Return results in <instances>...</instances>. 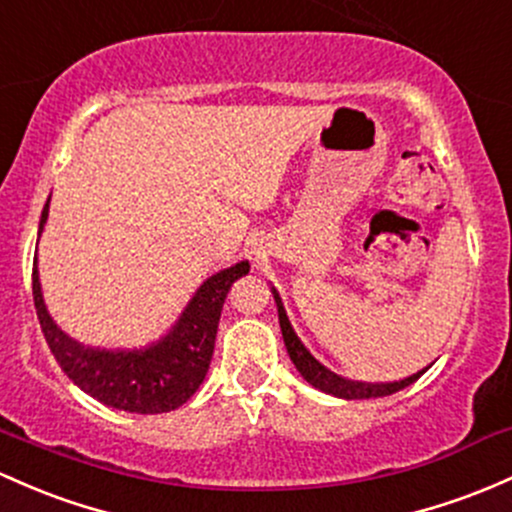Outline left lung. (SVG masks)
I'll use <instances>...</instances> for the list:
<instances>
[{
  "instance_id": "left-lung-1",
  "label": "left lung",
  "mask_w": 512,
  "mask_h": 512,
  "mask_svg": "<svg viewBox=\"0 0 512 512\" xmlns=\"http://www.w3.org/2000/svg\"><path fill=\"white\" fill-rule=\"evenodd\" d=\"M274 301H277V308H279V325H282L284 345H286V352H289L291 362L296 364V369H299V374L303 376V379H306L311 386H316V389H320V391L333 393V396H338V398H347V401H352V398L391 396V393L406 389V386H411L413 381H418L420 374L428 369L425 367L423 372L406 376V379H401V381H386V384H367V381L342 379V376L330 372V369H325L323 364H320L318 359L313 357L306 347H303V342L296 338L294 328H291L289 318H286L282 299H279L277 291H274Z\"/></svg>"
}]
</instances>
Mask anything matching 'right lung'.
I'll use <instances>...</instances> for the list:
<instances>
[{
    "label": "right lung",
    "instance_id": "1",
    "mask_svg": "<svg viewBox=\"0 0 512 512\" xmlns=\"http://www.w3.org/2000/svg\"><path fill=\"white\" fill-rule=\"evenodd\" d=\"M46 218L48 206L43 209L38 235ZM247 272L250 265L238 262L206 279L177 325L160 342L145 350H99L67 338L48 316L36 262H33V303L50 352L84 393L119 411L143 415L170 413L194 396L209 372L223 301L230 284Z\"/></svg>",
    "mask_w": 512,
    "mask_h": 512
}]
</instances>
